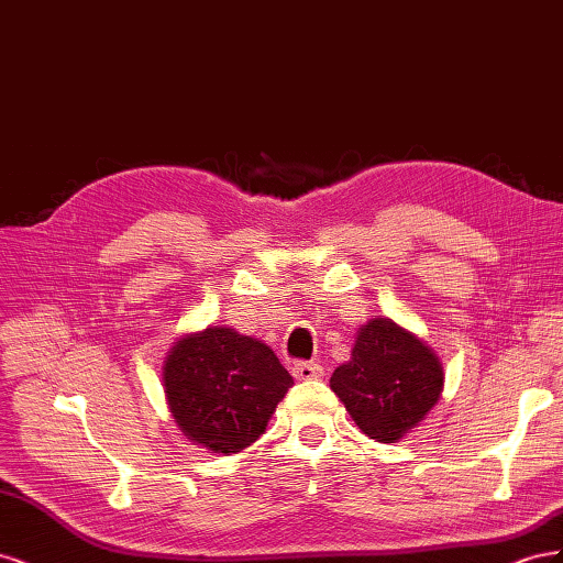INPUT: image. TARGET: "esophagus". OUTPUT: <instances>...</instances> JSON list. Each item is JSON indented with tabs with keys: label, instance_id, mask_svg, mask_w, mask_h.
Listing matches in <instances>:
<instances>
[{
	"label": "esophagus",
	"instance_id": "34e87169",
	"mask_svg": "<svg viewBox=\"0 0 563 563\" xmlns=\"http://www.w3.org/2000/svg\"><path fill=\"white\" fill-rule=\"evenodd\" d=\"M294 376L298 380H317L323 376V368L312 362H298V364H294Z\"/></svg>",
	"mask_w": 563,
	"mask_h": 563
}]
</instances>
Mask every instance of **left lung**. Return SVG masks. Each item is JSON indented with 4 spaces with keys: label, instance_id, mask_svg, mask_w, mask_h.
Masks as SVG:
<instances>
[{
    "label": "left lung",
    "instance_id": "left-lung-1",
    "mask_svg": "<svg viewBox=\"0 0 563 563\" xmlns=\"http://www.w3.org/2000/svg\"><path fill=\"white\" fill-rule=\"evenodd\" d=\"M331 389L366 437L395 444L439 401L444 366L416 333L376 317L356 331L350 362L333 371Z\"/></svg>",
    "mask_w": 563,
    "mask_h": 563
}]
</instances>
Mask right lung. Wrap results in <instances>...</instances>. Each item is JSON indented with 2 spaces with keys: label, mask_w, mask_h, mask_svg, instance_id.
I'll list each match as a JSON object with an SVG mask.
<instances>
[{
  "label": "right lung",
  "mask_w": 563,
  "mask_h": 563,
  "mask_svg": "<svg viewBox=\"0 0 563 563\" xmlns=\"http://www.w3.org/2000/svg\"><path fill=\"white\" fill-rule=\"evenodd\" d=\"M162 376L178 430L218 455L251 446L294 385L263 340L230 327H207L178 338Z\"/></svg>",
  "instance_id": "right-lung-1"
}]
</instances>
